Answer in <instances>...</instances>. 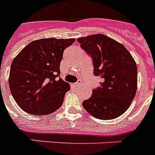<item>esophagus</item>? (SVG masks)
I'll return each instance as SVG.
<instances>
[{
    "label": "esophagus",
    "mask_w": 155,
    "mask_h": 155,
    "mask_svg": "<svg viewBox=\"0 0 155 155\" xmlns=\"http://www.w3.org/2000/svg\"><path fill=\"white\" fill-rule=\"evenodd\" d=\"M71 85H72V87H76L80 86V83H79V82H78V83H75V84H72Z\"/></svg>",
    "instance_id": "34e87169"
}]
</instances>
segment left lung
<instances>
[{"label": "left lung", "instance_id": "8db88e82", "mask_svg": "<svg viewBox=\"0 0 155 155\" xmlns=\"http://www.w3.org/2000/svg\"><path fill=\"white\" fill-rule=\"evenodd\" d=\"M91 56L94 74L100 76V87L83 102V107L96 119H114L127 110L137 91V65L121 43L104 34L77 39Z\"/></svg>", "mask_w": 155, "mask_h": 155}]
</instances>
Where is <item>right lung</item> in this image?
I'll use <instances>...</instances> for the list:
<instances>
[{"label": "right lung", "mask_w": 155, "mask_h": 155, "mask_svg": "<svg viewBox=\"0 0 155 155\" xmlns=\"http://www.w3.org/2000/svg\"><path fill=\"white\" fill-rule=\"evenodd\" d=\"M75 39L44 38L29 43L13 59L8 84L12 97L25 112L45 115L62 106L68 83L60 75L66 48Z\"/></svg>", "instance_id": "1"}]
</instances>
